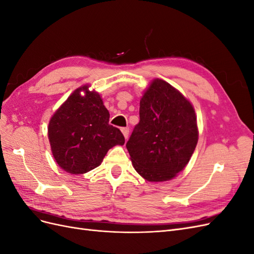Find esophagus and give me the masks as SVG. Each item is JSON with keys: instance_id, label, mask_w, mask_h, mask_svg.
<instances>
[{"instance_id": "1", "label": "esophagus", "mask_w": 254, "mask_h": 254, "mask_svg": "<svg viewBox=\"0 0 254 254\" xmlns=\"http://www.w3.org/2000/svg\"><path fill=\"white\" fill-rule=\"evenodd\" d=\"M122 130V133L124 134V136H125V139L126 140H128V136H129V128H122L121 129Z\"/></svg>"}]
</instances>
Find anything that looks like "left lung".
Masks as SVG:
<instances>
[{
  "label": "left lung",
  "mask_w": 254,
  "mask_h": 254,
  "mask_svg": "<svg viewBox=\"0 0 254 254\" xmlns=\"http://www.w3.org/2000/svg\"><path fill=\"white\" fill-rule=\"evenodd\" d=\"M195 109L180 91L156 78L140 101V122L126 147L145 180L174 179L188 165L198 142Z\"/></svg>",
  "instance_id": "8db88e82"
}]
</instances>
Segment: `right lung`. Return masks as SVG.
Wrapping results in <instances>:
<instances>
[{"instance_id":"right-lung-1","label":"right lung","mask_w":254,"mask_h":254,"mask_svg":"<svg viewBox=\"0 0 254 254\" xmlns=\"http://www.w3.org/2000/svg\"><path fill=\"white\" fill-rule=\"evenodd\" d=\"M89 84L76 89L52 115L48 135L56 163L68 174H86L101 165L110 148L124 145L119 128L109 125L102 96Z\"/></svg>"}]
</instances>
